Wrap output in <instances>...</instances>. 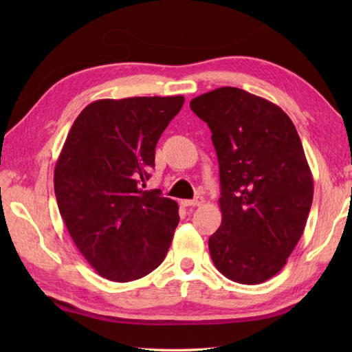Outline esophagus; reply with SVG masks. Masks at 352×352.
<instances>
[{"instance_id": "1", "label": "esophagus", "mask_w": 352, "mask_h": 352, "mask_svg": "<svg viewBox=\"0 0 352 352\" xmlns=\"http://www.w3.org/2000/svg\"><path fill=\"white\" fill-rule=\"evenodd\" d=\"M204 204V198L203 197H197V198H193V199H186V201H183V206H186V207H199V206H203Z\"/></svg>"}]
</instances>
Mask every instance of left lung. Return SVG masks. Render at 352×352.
Here are the masks:
<instances>
[{
    "label": "left lung",
    "instance_id": "left-lung-1",
    "mask_svg": "<svg viewBox=\"0 0 352 352\" xmlns=\"http://www.w3.org/2000/svg\"><path fill=\"white\" fill-rule=\"evenodd\" d=\"M218 154L222 222L208 239L216 269L258 284L286 265L313 201V177L294 122L274 102L237 87L197 96Z\"/></svg>",
    "mask_w": 352,
    "mask_h": 352
}]
</instances>
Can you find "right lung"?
I'll list each match as a JSON object with an SVG mask.
<instances>
[{"label":"right lung","mask_w":352,"mask_h":352,"mask_svg":"<svg viewBox=\"0 0 352 352\" xmlns=\"http://www.w3.org/2000/svg\"><path fill=\"white\" fill-rule=\"evenodd\" d=\"M184 96L98 100L74 121L54 169L57 206L74 243L96 272L139 280L166 257L178 204L144 190L155 145Z\"/></svg>","instance_id":"right-lung-1"}]
</instances>
